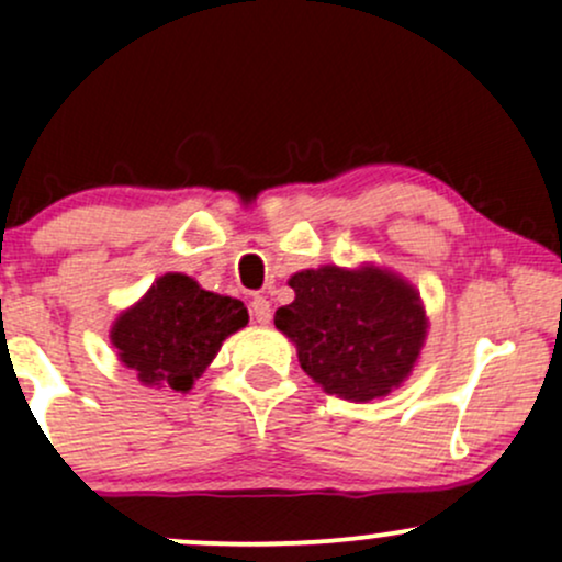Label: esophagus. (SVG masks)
Instances as JSON below:
<instances>
[{"label": "esophagus", "mask_w": 562, "mask_h": 562, "mask_svg": "<svg viewBox=\"0 0 562 562\" xmlns=\"http://www.w3.org/2000/svg\"><path fill=\"white\" fill-rule=\"evenodd\" d=\"M250 315L256 323H269L271 321V304L266 296H256L250 301Z\"/></svg>", "instance_id": "esophagus-1"}]
</instances>
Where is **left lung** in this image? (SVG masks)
<instances>
[{"mask_svg": "<svg viewBox=\"0 0 562 562\" xmlns=\"http://www.w3.org/2000/svg\"><path fill=\"white\" fill-rule=\"evenodd\" d=\"M293 304L274 326L296 341L299 363L326 393L371 401L398 387L425 339L420 296L395 274L321 266L291 277Z\"/></svg>", "mask_w": 562, "mask_h": 562, "instance_id": "1", "label": "left lung"}]
</instances>
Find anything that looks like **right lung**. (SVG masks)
<instances>
[{"instance_id":"obj_1","label":"right lung","mask_w":562,"mask_h":562,"mask_svg":"<svg viewBox=\"0 0 562 562\" xmlns=\"http://www.w3.org/2000/svg\"><path fill=\"white\" fill-rule=\"evenodd\" d=\"M241 326H247L241 301L202 291L186 274H164L117 317L112 345L145 385L191 390L223 339Z\"/></svg>"}]
</instances>
